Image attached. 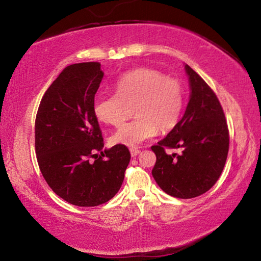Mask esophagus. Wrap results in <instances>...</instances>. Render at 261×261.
<instances>
[{
  "label": "esophagus",
  "mask_w": 261,
  "mask_h": 261,
  "mask_svg": "<svg viewBox=\"0 0 261 261\" xmlns=\"http://www.w3.org/2000/svg\"><path fill=\"white\" fill-rule=\"evenodd\" d=\"M130 153H131V155H132V156H136V155H138V154L140 153V151H139L138 148L132 147V148H130Z\"/></svg>",
  "instance_id": "obj_1"
}]
</instances>
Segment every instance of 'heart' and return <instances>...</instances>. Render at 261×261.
I'll list each match as a JSON object with an SVG mask.
<instances>
[{"mask_svg": "<svg viewBox=\"0 0 261 261\" xmlns=\"http://www.w3.org/2000/svg\"><path fill=\"white\" fill-rule=\"evenodd\" d=\"M134 120L112 137L113 144L137 146L158 134L177 125L184 105V88L178 79L154 69L131 70L115 83V94L99 96L93 112L100 122L120 126L125 121L127 106Z\"/></svg>", "mask_w": 261, "mask_h": 261, "instance_id": "b5f03b06", "label": "heart"}]
</instances>
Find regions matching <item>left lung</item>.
Instances as JSON below:
<instances>
[{
    "label": "left lung",
    "mask_w": 261,
    "mask_h": 261,
    "mask_svg": "<svg viewBox=\"0 0 261 261\" xmlns=\"http://www.w3.org/2000/svg\"><path fill=\"white\" fill-rule=\"evenodd\" d=\"M191 95L177 125L151 147L156 162L152 170L166 193L190 199L204 194L218 182L229 151L227 120L218 96L189 65ZM179 149V153H170Z\"/></svg>",
    "instance_id": "1"
}]
</instances>
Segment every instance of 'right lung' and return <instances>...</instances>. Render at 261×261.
<instances>
[{
    "mask_svg": "<svg viewBox=\"0 0 261 261\" xmlns=\"http://www.w3.org/2000/svg\"><path fill=\"white\" fill-rule=\"evenodd\" d=\"M99 62L65 68L43 94L35 117V154L47 184L81 207L105 204L118 192L130 162L125 145L103 149L93 105L103 78Z\"/></svg>",
    "mask_w": 261,
    "mask_h": 261,
    "instance_id": "1",
    "label": "right lung"
}]
</instances>
